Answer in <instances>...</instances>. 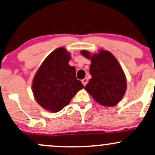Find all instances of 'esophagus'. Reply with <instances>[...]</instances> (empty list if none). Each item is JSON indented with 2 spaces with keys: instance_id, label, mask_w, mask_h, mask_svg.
Listing matches in <instances>:
<instances>
[{
  "instance_id": "obj_1",
  "label": "esophagus",
  "mask_w": 155,
  "mask_h": 155,
  "mask_svg": "<svg viewBox=\"0 0 155 155\" xmlns=\"http://www.w3.org/2000/svg\"><path fill=\"white\" fill-rule=\"evenodd\" d=\"M81 82H82L84 86H86V84H87V82H88V79H87V78H84V79L81 80Z\"/></svg>"
}]
</instances>
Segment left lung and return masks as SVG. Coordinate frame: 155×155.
Instances as JSON below:
<instances>
[{"instance_id":"1","label":"left lung","mask_w":155,"mask_h":155,"mask_svg":"<svg viewBox=\"0 0 155 155\" xmlns=\"http://www.w3.org/2000/svg\"><path fill=\"white\" fill-rule=\"evenodd\" d=\"M81 55L91 60L89 73L92 79L85 89L97 102L105 107L118 103L126 91V78L118 61L111 53L105 50L91 55L81 50Z\"/></svg>"}]
</instances>
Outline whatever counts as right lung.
<instances>
[{
  "mask_svg": "<svg viewBox=\"0 0 155 155\" xmlns=\"http://www.w3.org/2000/svg\"><path fill=\"white\" fill-rule=\"evenodd\" d=\"M70 59L71 54L64 48H57L45 59L35 74L32 92L45 110L52 113L61 110L84 88L76 79L75 67L68 64Z\"/></svg>",
  "mask_w": 155,
  "mask_h": 155,
  "instance_id": "1",
  "label": "right lung"
}]
</instances>
